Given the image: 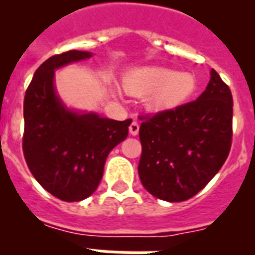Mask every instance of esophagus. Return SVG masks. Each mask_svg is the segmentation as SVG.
Here are the masks:
<instances>
[{"mask_svg": "<svg viewBox=\"0 0 255 255\" xmlns=\"http://www.w3.org/2000/svg\"><path fill=\"white\" fill-rule=\"evenodd\" d=\"M129 131H130V134H131V135H137L138 131H139V124H138V122H135V121L131 122V124H130V126H129Z\"/></svg>", "mask_w": 255, "mask_h": 255, "instance_id": "esophagus-1", "label": "esophagus"}]
</instances>
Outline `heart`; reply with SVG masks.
Here are the masks:
<instances>
[{
  "mask_svg": "<svg viewBox=\"0 0 255 255\" xmlns=\"http://www.w3.org/2000/svg\"><path fill=\"white\" fill-rule=\"evenodd\" d=\"M125 86L134 96L149 98V108L153 110H169L185 104L195 92L197 81L190 73H175L167 68H145L130 73Z\"/></svg>",
  "mask_w": 255,
  "mask_h": 255,
  "instance_id": "heart-1",
  "label": "heart"
}]
</instances>
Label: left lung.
Here are the masks:
<instances>
[{"instance_id":"left-lung-1","label":"left lung","mask_w":255,"mask_h":255,"mask_svg":"<svg viewBox=\"0 0 255 255\" xmlns=\"http://www.w3.org/2000/svg\"><path fill=\"white\" fill-rule=\"evenodd\" d=\"M138 163L150 194L169 202L194 197L220 171L233 138V96L213 69L205 92L174 109L142 114Z\"/></svg>"}]
</instances>
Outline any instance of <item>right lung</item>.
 I'll return each mask as SVG.
<instances>
[{"instance_id":"right-lung-1","label":"right lung","mask_w":255,"mask_h":255,"mask_svg":"<svg viewBox=\"0 0 255 255\" xmlns=\"http://www.w3.org/2000/svg\"><path fill=\"white\" fill-rule=\"evenodd\" d=\"M92 57L81 50L56 54L34 73L23 100L22 150L38 183L61 201H82L98 187L106 157L128 137L131 120L66 110L54 92V70Z\"/></svg>"}]
</instances>
